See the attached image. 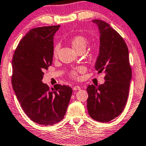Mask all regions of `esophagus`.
<instances>
[{
    "instance_id": "esophagus-1",
    "label": "esophagus",
    "mask_w": 146,
    "mask_h": 146,
    "mask_svg": "<svg viewBox=\"0 0 146 146\" xmlns=\"http://www.w3.org/2000/svg\"><path fill=\"white\" fill-rule=\"evenodd\" d=\"M80 90H81V87L78 86H76L73 88V90H74V91Z\"/></svg>"
}]
</instances>
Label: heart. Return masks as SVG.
I'll return each mask as SVG.
<instances>
[{"mask_svg": "<svg viewBox=\"0 0 146 146\" xmlns=\"http://www.w3.org/2000/svg\"><path fill=\"white\" fill-rule=\"evenodd\" d=\"M88 39L82 35H76L71 39L72 46L76 52H79L81 50H85L88 45ZM59 50V46L58 45H55L53 48V56L57 57ZM86 69L83 66H78L72 69L69 72L70 77L74 79H77L79 77V74L84 72Z\"/></svg>", "mask_w": 146, "mask_h": 146, "instance_id": "b5f03b06", "label": "heart"}]
</instances>
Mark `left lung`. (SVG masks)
<instances>
[{
  "mask_svg": "<svg viewBox=\"0 0 146 146\" xmlns=\"http://www.w3.org/2000/svg\"><path fill=\"white\" fill-rule=\"evenodd\" d=\"M93 21L99 26L101 41L95 69L99 74H106V81L99 86H88L87 108L92 119L107 123L120 115L125 108L132 69L128 49L121 36L105 21Z\"/></svg>",
  "mask_w": 146,
  "mask_h": 146,
  "instance_id": "1",
  "label": "left lung"
}]
</instances>
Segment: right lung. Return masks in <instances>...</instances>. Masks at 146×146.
<instances>
[{
	"label": "right lung",
	"instance_id": "add662e5",
	"mask_svg": "<svg viewBox=\"0 0 146 146\" xmlns=\"http://www.w3.org/2000/svg\"><path fill=\"white\" fill-rule=\"evenodd\" d=\"M60 25L29 30L16 47L12 59L11 83L21 108L34 122L52 125L64 117L72 89L42 83L45 70L52 63L53 38Z\"/></svg>",
	"mask_w": 146,
	"mask_h": 146
}]
</instances>
